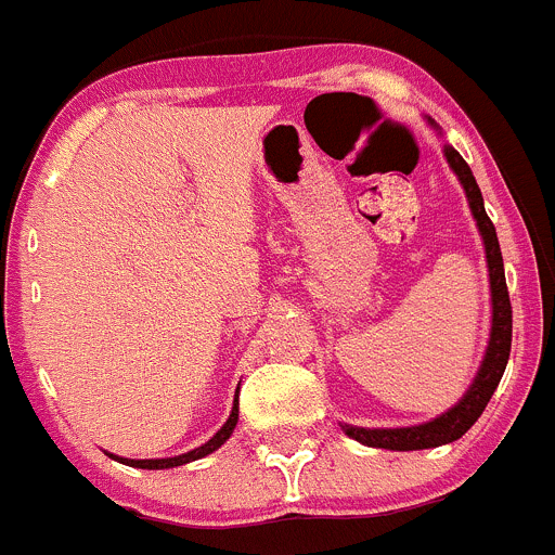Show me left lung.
<instances>
[{
    "instance_id": "8db88e82",
    "label": "left lung",
    "mask_w": 555,
    "mask_h": 555,
    "mask_svg": "<svg viewBox=\"0 0 555 555\" xmlns=\"http://www.w3.org/2000/svg\"><path fill=\"white\" fill-rule=\"evenodd\" d=\"M429 124L435 126L437 134L442 137L440 126H437L431 118ZM442 153H446L448 158V167L456 172L459 183L464 185L472 218H475L477 232H480L482 237V248H486L488 283H491V332H488L486 353H482L480 366H477L475 377H472L464 397L459 399L453 408H448L442 415L426 421V424L397 426V429H366V426L339 424L350 440L361 442V446L366 448H386V451H424V448H440V446H448V442L459 440V437H464L466 431L472 429V424L482 415L488 399H491L493 391H496L499 380H502L504 375V366H507V359H509V343H513V307H509L507 283H504V261H502V250H499L496 229H493L491 218L486 216L482 194L480 189H477L475 175H472L469 164L464 162L462 153H459L453 145H448V142L442 145Z\"/></svg>"
}]
</instances>
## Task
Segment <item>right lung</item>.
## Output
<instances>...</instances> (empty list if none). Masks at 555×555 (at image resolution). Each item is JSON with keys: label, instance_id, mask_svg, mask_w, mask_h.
<instances>
[{"label": "right lung", "instance_id": "add662e5", "mask_svg": "<svg viewBox=\"0 0 555 555\" xmlns=\"http://www.w3.org/2000/svg\"><path fill=\"white\" fill-rule=\"evenodd\" d=\"M237 421H240V399L234 397L232 413H229L227 424H223L221 429H218L216 435H212L210 440L205 442V446L194 448V451L180 453V456H172V459H124V456H113V453H109V456H113L115 462H120V464H126V466H137V469H169V466H183V464L196 462V459L210 456L212 451H218V448H221L223 442H227L229 437H232V431H234V426H237Z\"/></svg>", "mask_w": 555, "mask_h": 555}]
</instances>
